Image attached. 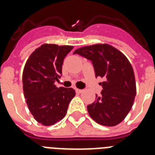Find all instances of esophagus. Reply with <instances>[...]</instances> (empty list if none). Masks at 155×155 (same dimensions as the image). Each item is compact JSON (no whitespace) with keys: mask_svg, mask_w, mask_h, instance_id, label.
I'll list each match as a JSON object with an SVG mask.
<instances>
[{"mask_svg":"<svg viewBox=\"0 0 155 155\" xmlns=\"http://www.w3.org/2000/svg\"><path fill=\"white\" fill-rule=\"evenodd\" d=\"M75 91H76V93H78V94H80V93H81L82 91H83V90L82 89H78V88H77V87H75Z\"/></svg>","mask_w":155,"mask_h":155,"instance_id":"1","label":"esophagus"}]
</instances>
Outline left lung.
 Masks as SVG:
<instances>
[{
	"label": "left lung",
	"instance_id": "left-lung-1",
	"mask_svg": "<svg viewBox=\"0 0 155 155\" xmlns=\"http://www.w3.org/2000/svg\"><path fill=\"white\" fill-rule=\"evenodd\" d=\"M91 61L95 78L101 77L102 90L96 100L87 106L90 116L103 126L113 127L125 119L136 95L134 70L127 57L108 44L84 46L75 50Z\"/></svg>",
	"mask_w": 155,
	"mask_h": 155
}]
</instances>
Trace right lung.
Wrapping results in <instances>:
<instances>
[{"mask_svg":"<svg viewBox=\"0 0 155 155\" xmlns=\"http://www.w3.org/2000/svg\"><path fill=\"white\" fill-rule=\"evenodd\" d=\"M71 46L43 44L31 53L22 74L23 91L29 111L39 124L51 126L62 120L74 97L72 87L54 84L62 75L65 57Z\"/></svg>","mask_w":155,"mask_h":155,"instance_id":"right-lung-1","label":"right lung"}]
</instances>
